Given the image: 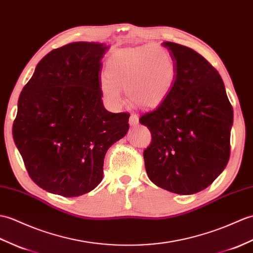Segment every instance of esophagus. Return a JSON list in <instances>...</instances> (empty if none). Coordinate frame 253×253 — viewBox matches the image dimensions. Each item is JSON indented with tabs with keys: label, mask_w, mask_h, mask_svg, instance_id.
<instances>
[{
	"label": "esophagus",
	"mask_w": 253,
	"mask_h": 253,
	"mask_svg": "<svg viewBox=\"0 0 253 253\" xmlns=\"http://www.w3.org/2000/svg\"><path fill=\"white\" fill-rule=\"evenodd\" d=\"M138 123H139V117L136 114H131L130 117H129V124L131 126H136L138 125Z\"/></svg>",
	"instance_id": "1"
}]
</instances>
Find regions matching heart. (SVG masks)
Here are the masks:
<instances>
[{
	"mask_svg": "<svg viewBox=\"0 0 253 253\" xmlns=\"http://www.w3.org/2000/svg\"><path fill=\"white\" fill-rule=\"evenodd\" d=\"M174 80L175 64L169 51L160 45H146L115 52L108 61L100 89L114 108L121 107V89H125L134 105L149 109L166 99Z\"/></svg>",
	"mask_w": 253,
	"mask_h": 253,
	"instance_id": "obj_1",
	"label": "heart"
}]
</instances>
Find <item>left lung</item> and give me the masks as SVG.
Here are the masks:
<instances>
[{"label":"left lung","instance_id":"obj_1","mask_svg":"<svg viewBox=\"0 0 253 253\" xmlns=\"http://www.w3.org/2000/svg\"><path fill=\"white\" fill-rule=\"evenodd\" d=\"M163 46L173 58L175 80L166 99L139 120L152 134L145 170L162 189L191 195L227 165L233 108L219 72L202 55L177 43Z\"/></svg>","mask_w":253,"mask_h":253}]
</instances>
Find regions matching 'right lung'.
<instances>
[{
    "label": "right lung",
    "instance_id": "add662e5",
    "mask_svg": "<svg viewBox=\"0 0 253 253\" xmlns=\"http://www.w3.org/2000/svg\"><path fill=\"white\" fill-rule=\"evenodd\" d=\"M109 46L74 42L48 52L23 87L13 138L28 173L64 197L92 191L109 148L127 133L128 113H111L100 89Z\"/></svg>",
    "mask_w": 253,
    "mask_h": 253
}]
</instances>
